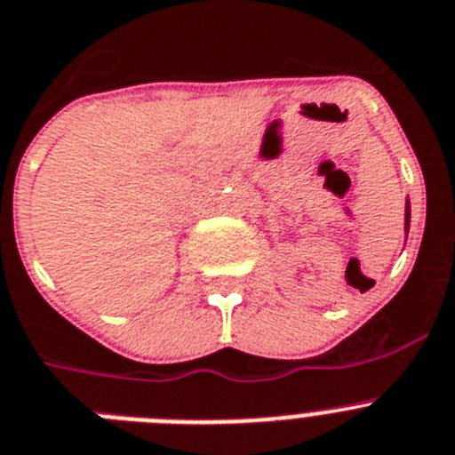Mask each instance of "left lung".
I'll use <instances>...</instances> for the list:
<instances>
[{"label":"left lung","instance_id":"obj_1","mask_svg":"<svg viewBox=\"0 0 455 455\" xmlns=\"http://www.w3.org/2000/svg\"><path fill=\"white\" fill-rule=\"evenodd\" d=\"M407 232H410V202L405 204V235H407ZM347 281H349V278H347Z\"/></svg>","mask_w":455,"mask_h":455}]
</instances>
